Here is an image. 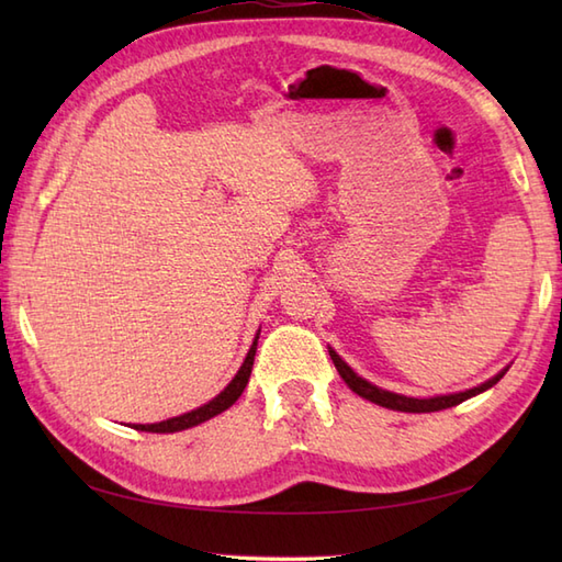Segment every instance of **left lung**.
Returning a JSON list of instances; mask_svg holds the SVG:
<instances>
[{"mask_svg": "<svg viewBox=\"0 0 562 562\" xmlns=\"http://www.w3.org/2000/svg\"><path fill=\"white\" fill-rule=\"evenodd\" d=\"M328 352H330L333 364H336V369H338V374L342 376L345 384H348L357 393V396H362V398L372 401L376 405H384V408H391V411H401V413H435V411L451 408V405H459L463 401H469L471 396H479V393L495 386L497 381L503 379L505 372H507V369H503V372L495 374L493 379H487L485 384L473 386V389L461 391V393H449V396H435V398H411V396H401V393H391V391H384V389H379L374 384H369L367 379L357 376L352 372L348 362H342V357L336 350H328Z\"/></svg>", "mask_w": 562, "mask_h": 562, "instance_id": "left-lung-1", "label": "left lung"}]
</instances>
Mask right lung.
Instances as JSON below:
<instances>
[{"label":"right lung","mask_w":562,"mask_h":562,"mask_svg":"<svg viewBox=\"0 0 562 562\" xmlns=\"http://www.w3.org/2000/svg\"><path fill=\"white\" fill-rule=\"evenodd\" d=\"M256 345H258V336L254 340V345H250V350L246 355V360L241 364V369H238L236 376L226 384V389L220 393V396H214L210 403L200 405V408L190 411V413H183L178 417H169V420L164 423H154V425H135V429H139V432H181V429H188V427H195L200 423L210 420V417L224 413L229 405H234L238 401V396H241L248 379H250V369H254V357H256Z\"/></svg>","instance_id":"add662e5"}]
</instances>
